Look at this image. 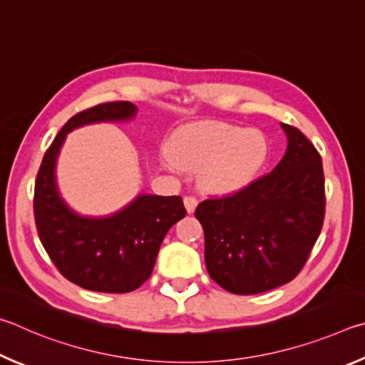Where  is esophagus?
I'll return each instance as SVG.
<instances>
[{
	"label": "esophagus",
	"mask_w": 365,
	"mask_h": 365,
	"mask_svg": "<svg viewBox=\"0 0 365 365\" xmlns=\"http://www.w3.org/2000/svg\"><path fill=\"white\" fill-rule=\"evenodd\" d=\"M197 205H199V200H197L194 195H186V197H184V207H186L187 213H194Z\"/></svg>",
	"instance_id": "esophagus-1"
}]
</instances>
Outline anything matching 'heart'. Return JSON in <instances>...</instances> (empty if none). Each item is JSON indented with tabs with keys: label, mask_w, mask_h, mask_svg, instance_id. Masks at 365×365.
I'll list each match as a JSON object with an SVG mask.
<instances>
[{
	"label": "heart",
	"mask_w": 365,
	"mask_h": 365,
	"mask_svg": "<svg viewBox=\"0 0 365 365\" xmlns=\"http://www.w3.org/2000/svg\"><path fill=\"white\" fill-rule=\"evenodd\" d=\"M168 153L178 166L199 171L208 190L231 194L250 186L261 175L271 155V143L258 128L202 121L173 133ZM166 163L173 166L170 160Z\"/></svg>",
	"instance_id": "heart-1"
}]
</instances>
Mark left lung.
Returning a JSON list of instances; mask_svg holds the SVG:
<instances>
[{
  "label": "left lung",
  "mask_w": 365,
  "mask_h": 365,
  "mask_svg": "<svg viewBox=\"0 0 365 365\" xmlns=\"http://www.w3.org/2000/svg\"><path fill=\"white\" fill-rule=\"evenodd\" d=\"M280 126L289 145L276 168L195 210L210 277L235 295L263 293L295 279L322 229V158L302 131Z\"/></svg>",
  "instance_id": "obj_1"
}]
</instances>
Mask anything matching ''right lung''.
Instances as JSON below:
<instances>
[{
	"instance_id": "add662e5",
	"label": "right lung",
	"mask_w": 365,
	"mask_h": 365,
	"mask_svg": "<svg viewBox=\"0 0 365 365\" xmlns=\"http://www.w3.org/2000/svg\"><path fill=\"white\" fill-rule=\"evenodd\" d=\"M136 113V106L118 101L73 115L44 153L36 176L34 212L41 244L62 276L86 290H136L150 277L166 232L186 216L179 195L139 194L106 216L80 215L62 199L56 165L67 134L102 121H130Z\"/></svg>"
}]
</instances>
